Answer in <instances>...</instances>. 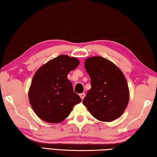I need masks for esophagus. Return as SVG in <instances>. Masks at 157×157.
<instances>
[{
	"mask_svg": "<svg viewBox=\"0 0 157 157\" xmlns=\"http://www.w3.org/2000/svg\"><path fill=\"white\" fill-rule=\"evenodd\" d=\"M80 95V97H81V100H83V98H85V95H86V94L83 93H81L80 95Z\"/></svg>",
	"mask_w": 157,
	"mask_h": 157,
	"instance_id": "1",
	"label": "esophagus"
}]
</instances>
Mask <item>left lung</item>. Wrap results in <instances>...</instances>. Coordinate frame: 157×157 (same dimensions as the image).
<instances>
[{
	"instance_id": "left-lung-1",
	"label": "left lung",
	"mask_w": 157,
	"mask_h": 157,
	"mask_svg": "<svg viewBox=\"0 0 157 157\" xmlns=\"http://www.w3.org/2000/svg\"><path fill=\"white\" fill-rule=\"evenodd\" d=\"M91 88L83 104L95 119L109 122L124 112L129 101V90L123 72L109 60L96 56L85 60Z\"/></svg>"
}]
</instances>
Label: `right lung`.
Returning a JSON list of instances; mask_svg holds the SVG:
<instances>
[{
    "label": "right lung",
    "instance_id": "1",
    "mask_svg": "<svg viewBox=\"0 0 157 157\" xmlns=\"http://www.w3.org/2000/svg\"><path fill=\"white\" fill-rule=\"evenodd\" d=\"M79 64L76 57L62 55L43 64L36 72L29 90L31 107L40 119L62 122L81 99L74 92L67 74Z\"/></svg>",
    "mask_w": 157,
    "mask_h": 157
}]
</instances>
